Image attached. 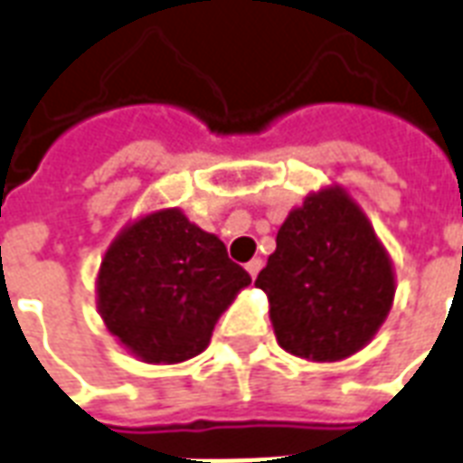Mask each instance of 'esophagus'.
Returning a JSON list of instances; mask_svg holds the SVG:
<instances>
[{
    "label": "esophagus",
    "instance_id": "obj_1",
    "mask_svg": "<svg viewBox=\"0 0 463 463\" xmlns=\"http://www.w3.org/2000/svg\"><path fill=\"white\" fill-rule=\"evenodd\" d=\"M260 269H263V260H260V259H251L249 263H246V270H249V276H251V278L259 276Z\"/></svg>",
    "mask_w": 463,
    "mask_h": 463
}]
</instances>
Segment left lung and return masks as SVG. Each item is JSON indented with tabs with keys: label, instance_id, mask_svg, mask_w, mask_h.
Returning a JSON list of instances; mask_svg holds the SVG:
<instances>
[{
	"label": "left lung",
	"instance_id": "obj_1",
	"mask_svg": "<svg viewBox=\"0 0 463 463\" xmlns=\"http://www.w3.org/2000/svg\"><path fill=\"white\" fill-rule=\"evenodd\" d=\"M256 285L269 295L278 344L312 361L364 349L395 295L391 259L342 187L312 193L288 214Z\"/></svg>",
	"mask_w": 463,
	"mask_h": 463
}]
</instances>
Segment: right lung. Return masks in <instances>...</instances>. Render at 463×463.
I'll use <instances>...</instances> for the list:
<instances>
[{
    "label": "right lung",
    "instance_id": "right-lung-1",
    "mask_svg": "<svg viewBox=\"0 0 463 463\" xmlns=\"http://www.w3.org/2000/svg\"><path fill=\"white\" fill-rule=\"evenodd\" d=\"M249 283L227 246L173 207L114 239L97 276V307L138 359L180 364L207 349L219 315Z\"/></svg>",
    "mask_w": 463,
    "mask_h": 463
}]
</instances>
